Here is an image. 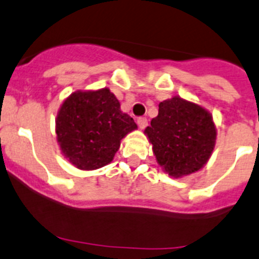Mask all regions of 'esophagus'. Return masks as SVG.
Wrapping results in <instances>:
<instances>
[{
    "instance_id": "esophagus-1",
    "label": "esophagus",
    "mask_w": 259,
    "mask_h": 259,
    "mask_svg": "<svg viewBox=\"0 0 259 259\" xmlns=\"http://www.w3.org/2000/svg\"><path fill=\"white\" fill-rule=\"evenodd\" d=\"M147 123L148 122H147V118H146V117H140V118H137V124L141 130L146 128V127H147Z\"/></svg>"
}]
</instances>
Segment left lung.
I'll list each match as a JSON object with an SVG mask.
<instances>
[{
	"label": "left lung",
	"mask_w": 259,
	"mask_h": 259,
	"mask_svg": "<svg viewBox=\"0 0 259 259\" xmlns=\"http://www.w3.org/2000/svg\"><path fill=\"white\" fill-rule=\"evenodd\" d=\"M145 135L158 165L172 178L200 170L210 158L217 140L213 117L203 107L180 97L158 104Z\"/></svg>",
	"instance_id": "1"
}]
</instances>
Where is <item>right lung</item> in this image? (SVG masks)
<instances>
[{"label":"right lung","mask_w":259,"mask_h":259,"mask_svg":"<svg viewBox=\"0 0 259 259\" xmlns=\"http://www.w3.org/2000/svg\"><path fill=\"white\" fill-rule=\"evenodd\" d=\"M55 123L61 152L80 170L108 165L122 138L137 128L108 88L71 93L61 104Z\"/></svg>","instance_id":"1"}]
</instances>
